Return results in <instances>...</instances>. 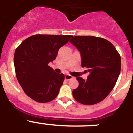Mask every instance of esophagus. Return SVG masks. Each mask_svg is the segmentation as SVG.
Instances as JSON below:
<instances>
[{
	"label": "esophagus",
	"instance_id": "obj_1",
	"mask_svg": "<svg viewBox=\"0 0 133 133\" xmlns=\"http://www.w3.org/2000/svg\"><path fill=\"white\" fill-rule=\"evenodd\" d=\"M72 78H73V77H72V76L70 75H66L65 76H64V78H65V80H66V81H69V80H70V79H72Z\"/></svg>",
	"mask_w": 133,
	"mask_h": 133
}]
</instances>
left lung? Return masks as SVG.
I'll return each mask as SVG.
<instances>
[{
    "label": "left lung",
    "mask_w": 133,
    "mask_h": 133,
    "mask_svg": "<svg viewBox=\"0 0 133 133\" xmlns=\"http://www.w3.org/2000/svg\"><path fill=\"white\" fill-rule=\"evenodd\" d=\"M70 43L81 55V66L89 73L87 79L77 77L78 87L72 95L78 103L92 105L107 97L115 87L121 69V56L112 43L93 36H73Z\"/></svg>",
    "instance_id": "obj_1"
}]
</instances>
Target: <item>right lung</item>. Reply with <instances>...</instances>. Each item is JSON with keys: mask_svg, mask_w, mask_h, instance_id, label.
I'll return each mask as SVG.
<instances>
[{"mask_svg": "<svg viewBox=\"0 0 133 133\" xmlns=\"http://www.w3.org/2000/svg\"><path fill=\"white\" fill-rule=\"evenodd\" d=\"M71 35H35L22 42L14 56L16 76L27 96L38 103L55 99L64 80L48 64L55 60Z\"/></svg>", "mask_w": 133, "mask_h": 133, "instance_id": "right-lung-1", "label": "right lung"}]
</instances>
